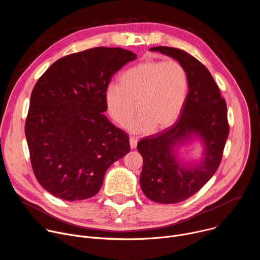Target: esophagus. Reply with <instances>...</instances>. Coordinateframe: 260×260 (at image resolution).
I'll list each match as a JSON object with an SVG mask.
<instances>
[{
	"label": "esophagus",
	"mask_w": 260,
	"mask_h": 260,
	"mask_svg": "<svg viewBox=\"0 0 260 260\" xmlns=\"http://www.w3.org/2000/svg\"><path fill=\"white\" fill-rule=\"evenodd\" d=\"M137 144H138V139L135 138V137H131L129 138V145H131L132 149H135V148L137 147Z\"/></svg>",
	"instance_id": "34e87169"
}]
</instances>
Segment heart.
Segmentation results:
<instances>
[{"label":"heart","mask_w":260,"mask_h":260,"mask_svg":"<svg viewBox=\"0 0 260 260\" xmlns=\"http://www.w3.org/2000/svg\"><path fill=\"white\" fill-rule=\"evenodd\" d=\"M188 74L176 60H146L125 71L119 85L108 86L105 102L108 113L121 127L132 124L134 133L161 131L179 117L188 94Z\"/></svg>","instance_id":"heart-1"}]
</instances>
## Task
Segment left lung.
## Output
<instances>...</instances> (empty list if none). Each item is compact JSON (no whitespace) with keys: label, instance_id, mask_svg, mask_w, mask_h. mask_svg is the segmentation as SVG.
I'll return each instance as SVG.
<instances>
[{"label":"left lung","instance_id":"left-lung-1","mask_svg":"<svg viewBox=\"0 0 260 260\" xmlns=\"http://www.w3.org/2000/svg\"><path fill=\"white\" fill-rule=\"evenodd\" d=\"M177 59L188 74L189 90L180 118L159 134L138 143L143 157L140 184L144 194L155 203L176 204L196 194L216 173L230 134L228 107L209 70L182 49L150 48ZM191 134L202 138L205 157L193 167H181L174 146Z\"/></svg>","mask_w":260,"mask_h":260}]
</instances>
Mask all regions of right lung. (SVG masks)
I'll use <instances>...</instances> for the list:
<instances>
[{"instance_id": "1", "label": "right lung", "mask_w": 260, "mask_h": 260, "mask_svg": "<svg viewBox=\"0 0 260 260\" xmlns=\"http://www.w3.org/2000/svg\"><path fill=\"white\" fill-rule=\"evenodd\" d=\"M136 57L119 47L90 48L57 59L35 84L24 133L34 174L55 198L95 196L109 167L129 152L127 134L103 112L111 78Z\"/></svg>"}]
</instances>
